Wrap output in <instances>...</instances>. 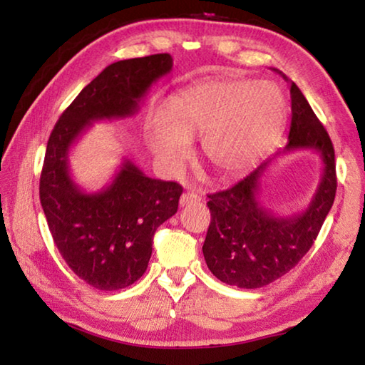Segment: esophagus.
Instances as JSON below:
<instances>
[{
    "instance_id": "obj_1",
    "label": "esophagus",
    "mask_w": 365,
    "mask_h": 365,
    "mask_svg": "<svg viewBox=\"0 0 365 365\" xmlns=\"http://www.w3.org/2000/svg\"><path fill=\"white\" fill-rule=\"evenodd\" d=\"M201 201V196L196 193V191H187V193H183L180 196V206H190V205H195V202H200Z\"/></svg>"
}]
</instances>
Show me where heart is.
Here are the masks:
<instances>
[{"label": "heart", "mask_w": 365, "mask_h": 365, "mask_svg": "<svg viewBox=\"0 0 365 365\" xmlns=\"http://www.w3.org/2000/svg\"><path fill=\"white\" fill-rule=\"evenodd\" d=\"M285 114V98L274 83L219 80L175 95L169 113L154 109L146 140L160 164L175 170L188 156L190 138L201 137L206 163L219 177L230 178L255 168L270 151Z\"/></svg>", "instance_id": "1"}]
</instances>
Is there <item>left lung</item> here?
Returning a JSON list of instances; mask_svg holds the SVG:
<instances>
[{
  "mask_svg": "<svg viewBox=\"0 0 365 365\" xmlns=\"http://www.w3.org/2000/svg\"><path fill=\"white\" fill-rule=\"evenodd\" d=\"M282 77L288 80L283 73ZM289 95L288 145L277 154L317 151L324 163L322 177L309 206L288 217L272 214L259 201L261 182L272 159L232 188L207 195L211 224L202 255L209 270L227 285L261 288L285 275L311 250L335 201L336 170L331 140L294 82H289Z\"/></svg>",
  "mask_w": 365,
  "mask_h": 365,
  "instance_id": "8db88e82",
  "label": "left lung"
}]
</instances>
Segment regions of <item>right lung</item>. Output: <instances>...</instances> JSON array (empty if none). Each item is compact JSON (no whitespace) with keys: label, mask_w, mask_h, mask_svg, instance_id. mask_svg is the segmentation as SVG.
<instances>
[{"label":"right lung","mask_w":365,"mask_h":365,"mask_svg":"<svg viewBox=\"0 0 365 365\" xmlns=\"http://www.w3.org/2000/svg\"><path fill=\"white\" fill-rule=\"evenodd\" d=\"M168 53L117 61L80 91L49 135L40 201L61 256L96 289L127 288L145 274L153 237L178 209L183 188L146 177L130 159L106 188L85 193L72 180L69 151L96 120L132 117L150 86L172 71Z\"/></svg>","instance_id":"right-lung-1"}]
</instances>
